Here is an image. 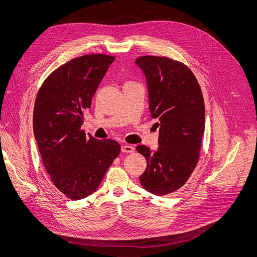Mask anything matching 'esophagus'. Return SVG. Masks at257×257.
<instances>
[{
	"label": "esophagus",
	"mask_w": 257,
	"mask_h": 257,
	"mask_svg": "<svg viewBox=\"0 0 257 257\" xmlns=\"http://www.w3.org/2000/svg\"><path fill=\"white\" fill-rule=\"evenodd\" d=\"M120 150L123 153H132L134 151V147L129 145H123L120 147Z\"/></svg>",
	"instance_id": "esophagus-1"
}]
</instances>
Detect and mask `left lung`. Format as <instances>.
I'll list each match as a JSON object with an SVG mask.
<instances>
[{
    "mask_svg": "<svg viewBox=\"0 0 257 257\" xmlns=\"http://www.w3.org/2000/svg\"><path fill=\"white\" fill-rule=\"evenodd\" d=\"M136 63L146 76L150 114L159 128L155 151L137 147L147 160L140 181L148 192L165 196L183 186L198 164L205 127L203 94L190 67L180 61L142 56Z\"/></svg>",
    "mask_w": 257,
    "mask_h": 257,
    "instance_id": "left-lung-1",
    "label": "left lung"
}]
</instances>
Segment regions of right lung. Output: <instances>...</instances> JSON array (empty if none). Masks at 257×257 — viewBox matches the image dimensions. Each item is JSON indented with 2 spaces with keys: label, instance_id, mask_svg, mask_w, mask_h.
Here are the masks:
<instances>
[{
  "label": "right lung",
  "instance_id": "right-lung-1",
  "mask_svg": "<svg viewBox=\"0 0 257 257\" xmlns=\"http://www.w3.org/2000/svg\"><path fill=\"white\" fill-rule=\"evenodd\" d=\"M114 57L90 54L59 66L36 96L33 131L50 179L71 200L86 198L98 187L120 151L113 140H97L81 129L84 111Z\"/></svg>",
  "mask_w": 257,
  "mask_h": 257
}]
</instances>
